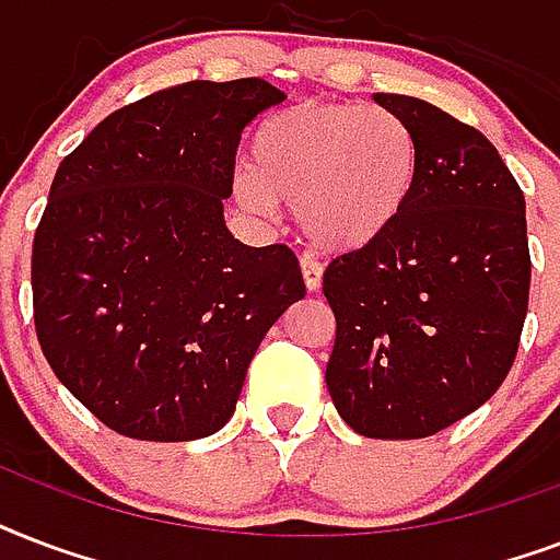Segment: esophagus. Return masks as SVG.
Masks as SVG:
<instances>
[{
    "label": "esophagus",
    "instance_id": "obj_1",
    "mask_svg": "<svg viewBox=\"0 0 560 560\" xmlns=\"http://www.w3.org/2000/svg\"><path fill=\"white\" fill-rule=\"evenodd\" d=\"M301 275H303V283H306V289L310 292H318L320 283H324V268L315 262V259H301Z\"/></svg>",
    "mask_w": 560,
    "mask_h": 560
}]
</instances>
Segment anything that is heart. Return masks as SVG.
Listing matches in <instances>:
<instances>
[{
    "instance_id": "1",
    "label": "heart",
    "mask_w": 560,
    "mask_h": 560,
    "mask_svg": "<svg viewBox=\"0 0 560 560\" xmlns=\"http://www.w3.org/2000/svg\"><path fill=\"white\" fill-rule=\"evenodd\" d=\"M418 168V137L402 116L306 102L259 122L236 198L257 219L294 207L306 242L324 254H362L402 219Z\"/></svg>"
}]
</instances>
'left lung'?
Returning <instances> with one entry per match:
<instances>
[{
    "instance_id": "1",
    "label": "left lung",
    "mask_w": 560,
    "mask_h": 560,
    "mask_svg": "<svg viewBox=\"0 0 560 560\" xmlns=\"http://www.w3.org/2000/svg\"><path fill=\"white\" fill-rule=\"evenodd\" d=\"M418 137V186L388 236L332 259L327 388L353 432L435 435L491 400L517 357L526 198L488 137L423 98L374 93Z\"/></svg>"
}]
</instances>
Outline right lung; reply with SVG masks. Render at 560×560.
<instances>
[{
	"instance_id": "obj_1",
	"label": "right lung",
	"mask_w": 560,
	"mask_h": 560,
	"mask_svg": "<svg viewBox=\"0 0 560 560\" xmlns=\"http://www.w3.org/2000/svg\"><path fill=\"white\" fill-rule=\"evenodd\" d=\"M283 98L262 78L168 86L58 166L32 254L37 339L119 435L219 432L259 341L306 294L292 250L250 248L224 221L242 131Z\"/></svg>"
}]
</instances>
